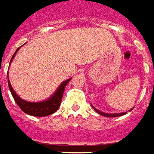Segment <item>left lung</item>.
Listing matches in <instances>:
<instances>
[{
	"label": "left lung",
	"mask_w": 154,
	"mask_h": 154,
	"mask_svg": "<svg viewBox=\"0 0 154 154\" xmlns=\"http://www.w3.org/2000/svg\"><path fill=\"white\" fill-rule=\"evenodd\" d=\"M92 107L94 108V109L96 111L98 114H101V115H103L104 117H109V118H114V117H119V116H122V115H124V114H126L127 113L125 112V113H119V114H106V113H103V112H101L100 110H98L97 109H95L94 107L93 106Z\"/></svg>",
	"instance_id": "8db88e82"
}]
</instances>
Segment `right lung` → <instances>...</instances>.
Returning a JSON list of instances; mask_svg holds the SVG:
<instances>
[{
  "label": "right lung",
  "mask_w": 154,
  "mask_h": 154,
  "mask_svg": "<svg viewBox=\"0 0 154 154\" xmlns=\"http://www.w3.org/2000/svg\"><path fill=\"white\" fill-rule=\"evenodd\" d=\"M19 49L20 48H17L15 54H13L12 58L10 61V64L11 63L12 60L16 55V52L19 51ZM7 75H8V73H7ZM70 80H71V79H69L65 82L62 83L56 90V92L54 93L49 100L42 101V102H38V103L27 102V101L21 100L14 91V89L10 84L9 79H8V85H9V89L11 90V93L12 94L14 100L16 101V103H17V105L20 108V109L22 110L24 113L31 115V116L44 117V116H47L50 114H54V112L57 111L60 105V103H61L62 97H63V94L65 91V86Z\"/></svg>",
  "instance_id": "obj_1"
}]
</instances>
